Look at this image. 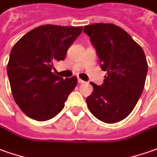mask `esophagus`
Segmentation results:
<instances>
[{"mask_svg":"<svg viewBox=\"0 0 157 157\" xmlns=\"http://www.w3.org/2000/svg\"><path fill=\"white\" fill-rule=\"evenodd\" d=\"M78 82L79 83H84V82H84L83 80H82V79L78 78Z\"/></svg>","mask_w":157,"mask_h":157,"instance_id":"34e87169","label":"esophagus"}]
</instances>
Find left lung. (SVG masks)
<instances>
[{
	"label": "left lung",
	"mask_w": 157,
	"mask_h": 157,
	"mask_svg": "<svg viewBox=\"0 0 157 157\" xmlns=\"http://www.w3.org/2000/svg\"><path fill=\"white\" fill-rule=\"evenodd\" d=\"M83 32L96 50L101 70L107 72L101 86L90 82L94 91L86 99L87 106L102 122H119L132 113L144 90L148 71L144 52L113 24L85 25Z\"/></svg>",
	"instance_id": "1"
}]
</instances>
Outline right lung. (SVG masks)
<instances>
[{"mask_svg": "<svg viewBox=\"0 0 157 157\" xmlns=\"http://www.w3.org/2000/svg\"><path fill=\"white\" fill-rule=\"evenodd\" d=\"M82 26H38L13 45L7 75L16 104L31 119L46 121L63 110L77 84L76 76L63 79L52 73L53 63L64 60Z\"/></svg>", "mask_w": 157, "mask_h": 157, "instance_id": "1", "label": "right lung"}]
</instances>
